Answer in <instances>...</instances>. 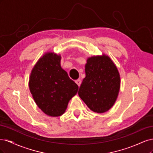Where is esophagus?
<instances>
[{
  "mask_svg": "<svg viewBox=\"0 0 153 153\" xmlns=\"http://www.w3.org/2000/svg\"><path fill=\"white\" fill-rule=\"evenodd\" d=\"M75 83H76V84L78 85V87H80V84H81V80H79V79H78V80H76V81H75Z\"/></svg>",
  "mask_w": 153,
  "mask_h": 153,
  "instance_id": "34e87169",
  "label": "esophagus"
}]
</instances>
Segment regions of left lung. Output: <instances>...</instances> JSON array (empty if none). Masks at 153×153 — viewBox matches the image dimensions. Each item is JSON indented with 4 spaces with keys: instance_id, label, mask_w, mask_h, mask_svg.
<instances>
[{
    "instance_id": "8db88e82",
    "label": "left lung",
    "mask_w": 153,
    "mask_h": 153,
    "mask_svg": "<svg viewBox=\"0 0 153 153\" xmlns=\"http://www.w3.org/2000/svg\"><path fill=\"white\" fill-rule=\"evenodd\" d=\"M85 71L78 95L93 112H107L116 101L121 87L117 68L107 55L103 53L88 57Z\"/></svg>"
}]
</instances>
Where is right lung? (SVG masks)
I'll list each match as a JSON object with an SVG mask.
<instances>
[{"label": "right lung", "instance_id": "right-lung-1", "mask_svg": "<svg viewBox=\"0 0 153 153\" xmlns=\"http://www.w3.org/2000/svg\"><path fill=\"white\" fill-rule=\"evenodd\" d=\"M61 55L46 52L32 68L29 87L35 103L47 115L59 117L66 112L78 86L61 66Z\"/></svg>", "mask_w": 153, "mask_h": 153}]
</instances>
